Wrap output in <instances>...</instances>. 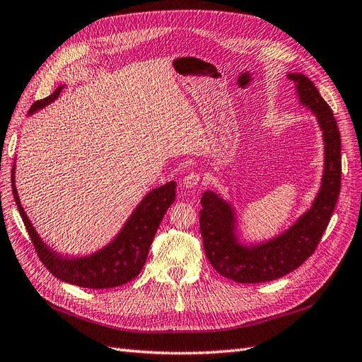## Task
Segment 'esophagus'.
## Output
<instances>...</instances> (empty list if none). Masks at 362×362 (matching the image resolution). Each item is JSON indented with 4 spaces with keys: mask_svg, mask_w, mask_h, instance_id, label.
I'll list each match as a JSON object with an SVG mask.
<instances>
[{
    "mask_svg": "<svg viewBox=\"0 0 362 362\" xmlns=\"http://www.w3.org/2000/svg\"><path fill=\"white\" fill-rule=\"evenodd\" d=\"M199 180H201V175L196 173V172H192L189 175H185L184 180H182V187L185 190H192V189L196 187V185H198Z\"/></svg>",
    "mask_w": 362,
    "mask_h": 362,
    "instance_id": "1",
    "label": "esophagus"
}]
</instances>
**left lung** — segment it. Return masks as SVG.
I'll return each instance as SVG.
<instances>
[{
    "label": "left lung",
    "instance_id": "obj_1",
    "mask_svg": "<svg viewBox=\"0 0 362 362\" xmlns=\"http://www.w3.org/2000/svg\"><path fill=\"white\" fill-rule=\"evenodd\" d=\"M294 84L298 104L310 110L322 131L323 173L310 208L282 233L247 240L237 208L221 193L205 190L201 204V234L205 254L222 276L242 284L267 282L286 276L302 266L319 245L331 221L341 185V139L334 113L303 74H287Z\"/></svg>",
    "mask_w": 362,
    "mask_h": 362
}]
</instances>
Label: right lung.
Listing matches in <instances>:
<instances>
[{"instance_id": "1", "label": "right lung", "mask_w": 362, "mask_h": 362, "mask_svg": "<svg viewBox=\"0 0 362 362\" xmlns=\"http://www.w3.org/2000/svg\"><path fill=\"white\" fill-rule=\"evenodd\" d=\"M64 84L59 86L49 96L31 105L27 116L52 104L60 96ZM16 158L12 169V190L18 210L40 261L57 279L84 288H112L124 286L134 279L144 269L148 252L164 213L175 202L177 182L169 181L148 192L133 213L119 229L117 234L98 250L86 255H64L43 242L33 226L24 206L21 205L15 182Z\"/></svg>"}]
</instances>
